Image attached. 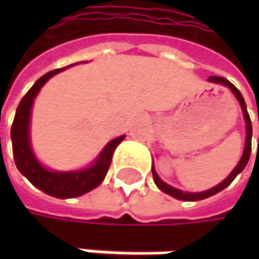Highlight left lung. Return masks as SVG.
I'll return each mask as SVG.
<instances>
[{
    "instance_id": "obj_1",
    "label": "left lung",
    "mask_w": 259,
    "mask_h": 259,
    "mask_svg": "<svg viewBox=\"0 0 259 259\" xmlns=\"http://www.w3.org/2000/svg\"><path fill=\"white\" fill-rule=\"evenodd\" d=\"M208 80H210V82H214V83H222L224 87H228V88L234 93V96L237 97V100L240 102V106H241L243 115H244V121H246V144H244V151H243V156H241L238 165L234 168L233 172H231L225 180L222 181L221 184H218L216 187H211V189H208V190H205V192H199V193L183 192V190H179V189H176V187H172V186L163 183V181L159 179V176L156 174L154 168L151 166L153 179H154V183L157 184V187H159L162 192H165V193H168V195H171V196H174V198H177V199H183V201H201V199H205V198H208V196H211V195H216L218 192L224 190V189H225L227 186H230V184L233 183L234 179L244 169V166L247 165L249 157H250V150H252V123H250V117H249V114H247V108H246V103H244V99H243L241 93L234 87L228 79L221 78V76H210Z\"/></svg>"
}]
</instances>
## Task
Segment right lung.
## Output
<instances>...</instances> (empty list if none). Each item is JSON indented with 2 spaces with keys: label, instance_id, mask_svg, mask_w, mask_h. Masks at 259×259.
<instances>
[{
  "label": "right lung",
  "instance_id": "right-lung-1",
  "mask_svg": "<svg viewBox=\"0 0 259 259\" xmlns=\"http://www.w3.org/2000/svg\"><path fill=\"white\" fill-rule=\"evenodd\" d=\"M64 69L52 70L38 79L22 97L16 115L12 126V145H13V156L15 163L22 176H25L37 189L41 192L55 196V198H75L80 196L93 189H96L108 172L112 154L117 148V145L124 139V136L112 139L100 153L97 160L85 169L73 171V172H55L46 169L34 156L29 144V117H31V108L35 96L38 94L40 88L48 82L54 75L60 73Z\"/></svg>",
  "mask_w": 259,
  "mask_h": 259
}]
</instances>
